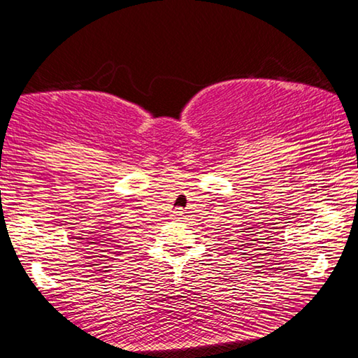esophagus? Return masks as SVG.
<instances>
[{
	"instance_id": "obj_1",
	"label": "esophagus",
	"mask_w": 358,
	"mask_h": 358,
	"mask_svg": "<svg viewBox=\"0 0 358 358\" xmlns=\"http://www.w3.org/2000/svg\"><path fill=\"white\" fill-rule=\"evenodd\" d=\"M175 219H181V217H183V214H185V210H181V209H177V210H175Z\"/></svg>"
}]
</instances>
